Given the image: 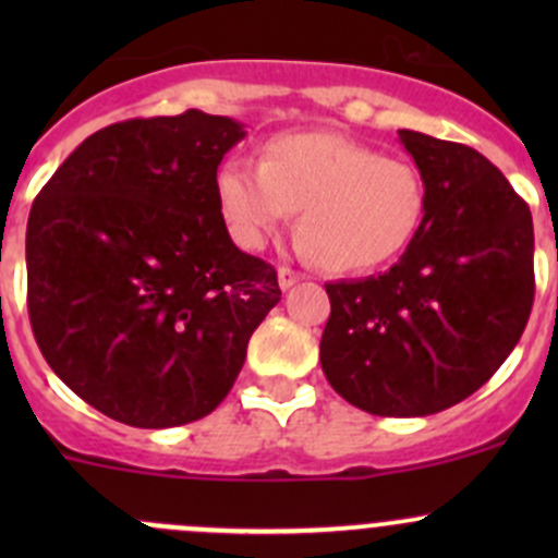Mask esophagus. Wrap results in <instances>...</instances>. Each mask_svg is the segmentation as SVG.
Masks as SVG:
<instances>
[{"mask_svg":"<svg viewBox=\"0 0 558 558\" xmlns=\"http://www.w3.org/2000/svg\"><path fill=\"white\" fill-rule=\"evenodd\" d=\"M300 278L302 275L300 272H294V269L291 267H280L278 269V283H280V289H291V286H296L300 283Z\"/></svg>","mask_w":558,"mask_h":558,"instance_id":"esophagus-1","label":"esophagus"}]
</instances>
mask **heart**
<instances>
[{
    "instance_id": "b5f03b06",
    "label": "heart",
    "mask_w": 558,
    "mask_h": 558,
    "mask_svg": "<svg viewBox=\"0 0 558 558\" xmlns=\"http://www.w3.org/2000/svg\"><path fill=\"white\" fill-rule=\"evenodd\" d=\"M229 234L262 251L300 210V247L331 272H367L397 258L418 232L426 185L410 161L388 159L337 132L269 140L258 167L232 159L216 174Z\"/></svg>"
}]
</instances>
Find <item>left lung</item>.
Returning a JSON list of instances; mask_svg holds the SVG:
<instances>
[{
  "label": "left lung",
  "mask_w": 558,
  "mask_h": 558,
  "mask_svg": "<svg viewBox=\"0 0 558 558\" xmlns=\"http://www.w3.org/2000/svg\"><path fill=\"white\" fill-rule=\"evenodd\" d=\"M426 185L413 243L391 269L326 283L320 367L373 415L440 413L486 384L534 300L532 213L475 148L399 129Z\"/></svg>",
  "instance_id": "left-lung-1"
}]
</instances>
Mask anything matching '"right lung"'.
Segmentation results:
<instances>
[{
	"label": "right lung",
	"mask_w": 558,
	"mask_h": 558,
	"mask_svg": "<svg viewBox=\"0 0 558 558\" xmlns=\"http://www.w3.org/2000/svg\"><path fill=\"white\" fill-rule=\"evenodd\" d=\"M245 137L227 116L134 118L83 140L26 227L29 318L45 362L92 408L140 429L223 402L278 272L240 251L218 165Z\"/></svg>",
	"instance_id": "1"
}]
</instances>
